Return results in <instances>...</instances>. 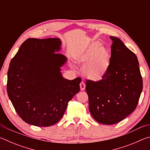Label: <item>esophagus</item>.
Listing matches in <instances>:
<instances>
[{
	"instance_id": "obj_1",
	"label": "esophagus",
	"mask_w": 150,
	"mask_h": 150,
	"mask_svg": "<svg viewBox=\"0 0 150 150\" xmlns=\"http://www.w3.org/2000/svg\"><path fill=\"white\" fill-rule=\"evenodd\" d=\"M85 83L83 82V81H81V83H80V88H81V91H83L85 90Z\"/></svg>"
}]
</instances>
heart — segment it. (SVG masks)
Here are the masks:
<instances>
[{
    "label": "heart",
    "mask_w": 150,
    "mask_h": 150,
    "mask_svg": "<svg viewBox=\"0 0 150 150\" xmlns=\"http://www.w3.org/2000/svg\"><path fill=\"white\" fill-rule=\"evenodd\" d=\"M79 62L87 63L84 72L88 78L98 80L103 77L109 64V55L100 44H94L78 59Z\"/></svg>",
    "instance_id": "b5f03b06"
}]
</instances>
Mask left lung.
I'll return each mask as SVG.
<instances>
[{
    "label": "left lung",
    "mask_w": 150,
    "mask_h": 150,
    "mask_svg": "<svg viewBox=\"0 0 150 150\" xmlns=\"http://www.w3.org/2000/svg\"><path fill=\"white\" fill-rule=\"evenodd\" d=\"M110 63L102 79L86 80L88 108L94 119L106 125L118 123L135 110L143 88L136 54L111 36Z\"/></svg>",
    "instance_id": "8db88e82"
}]
</instances>
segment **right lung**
Wrapping results in <instances>:
<instances>
[{"label":"right lung","instance_id":"1","mask_svg":"<svg viewBox=\"0 0 150 150\" xmlns=\"http://www.w3.org/2000/svg\"><path fill=\"white\" fill-rule=\"evenodd\" d=\"M61 43L58 38L27 39L10 63L7 93L18 115L29 124H56L79 92L81 78L68 80L60 72L67 61L55 53Z\"/></svg>","mask_w":150,"mask_h":150}]
</instances>
